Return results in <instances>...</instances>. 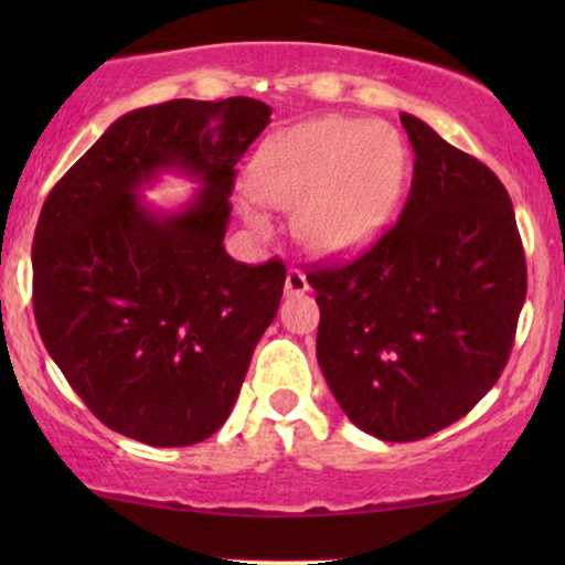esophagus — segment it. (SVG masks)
<instances>
[{
    "mask_svg": "<svg viewBox=\"0 0 565 565\" xmlns=\"http://www.w3.org/2000/svg\"><path fill=\"white\" fill-rule=\"evenodd\" d=\"M306 290H308L306 275L300 273L298 267H290L288 275H285V292H288V296H300V292Z\"/></svg>",
    "mask_w": 565,
    "mask_h": 565,
    "instance_id": "1",
    "label": "esophagus"
}]
</instances>
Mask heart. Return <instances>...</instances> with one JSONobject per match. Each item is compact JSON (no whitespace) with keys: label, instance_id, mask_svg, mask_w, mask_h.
<instances>
[{"label":"heart","instance_id":"1","mask_svg":"<svg viewBox=\"0 0 565 565\" xmlns=\"http://www.w3.org/2000/svg\"><path fill=\"white\" fill-rule=\"evenodd\" d=\"M406 151L383 122L319 118L269 136L254 153L238 207L267 231L262 203L296 207L292 231L316 254H347L377 234L404 182Z\"/></svg>","mask_w":565,"mask_h":565}]
</instances>
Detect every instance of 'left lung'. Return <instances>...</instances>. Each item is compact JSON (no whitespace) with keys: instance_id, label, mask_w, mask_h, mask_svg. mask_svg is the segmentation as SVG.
Masks as SVG:
<instances>
[{"instance_id":"8db88e82","label":"left lung","mask_w":565,"mask_h":565,"mask_svg":"<svg viewBox=\"0 0 565 565\" xmlns=\"http://www.w3.org/2000/svg\"><path fill=\"white\" fill-rule=\"evenodd\" d=\"M414 146L401 218L358 259L316 265V354L362 431L414 443L499 381L527 296L509 192L483 161L401 113Z\"/></svg>"}]
</instances>
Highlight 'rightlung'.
I'll use <instances>...</instances> for the list:
<instances>
[{"label":"right lung","mask_w":565,"mask_h":565,"mask_svg":"<svg viewBox=\"0 0 565 565\" xmlns=\"http://www.w3.org/2000/svg\"><path fill=\"white\" fill-rule=\"evenodd\" d=\"M252 97L122 115L45 198L33 311L45 350L105 427L153 447L203 443L242 391L285 265L223 249L236 164L269 122ZM164 168L204 184L177 214L137 192Z\"/></svg>","instance_id":"add662e5"}]
</instances>
